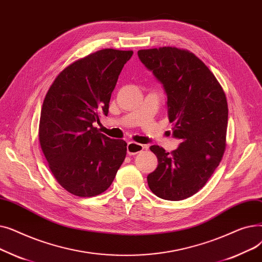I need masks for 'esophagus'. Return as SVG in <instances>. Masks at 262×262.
<instances>
[{
	"instance_id": "obj_1",
	"label": "esophagus",
	"mask_w": 262,
	"mask_h": 262,
	"mask_svg": "<svg viewBox=\"0 0 262 262\" xmlns=\"http://www.w3.org/2000/svg\"><path fill=\"white\" fill-rule=\"evenodd\" d=\"M144 146L140 143H136L134 141H129L127 143V154L128 155H136L140 153L141 150H143Z\"/></svg>"
}]
</instances>
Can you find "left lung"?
<instances>
[{"instance_id": "8db88e82", "label": "left lung", "mask_w": 262, "mask_h": 262, "mask_svg": "<svg viewBox=\"0 0 262 262\" xmlns=\"http://www.w3.org/2000/svg\"><path fill=\"white\" fill-rule=\"evenodd\" d=\"M138 57L161 84L172 136L181 140L171 154L158 145L149 147L158 166L147 175V185L160 199L182 201L205 186L222 159L226 96L209 69L188 51L170 47L140 50Z\"/></svg>"}]
</instances>
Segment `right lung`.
Listing matches in <instances>:
<instances>
[{
    "label": "right lung",
    "mask_w": 262,
    "mask_h": 262,
    "mask_svg": "<svg viewBox=\"0 0 262 262\" xmlns=\"http://www.w3.org/2000/svg\"><path fill=\"white\" fill-rule=\"evenodd\" d=\"M133 51L105 49L88 55L55 78L41 109L39 140L49 167L70 193L90 198L114 182L126 142L93 126L108 115L110 96Z\"/></svg>",
    "instance_id": "right-lung-1"
}]
</instances>
